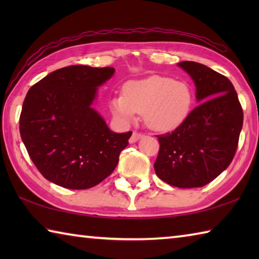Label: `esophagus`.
Masks as SVG:
<instances>
[{"label":"esophagus","instance_id":"1","mask_svg":"<svg viewBox=\"0 0 259 259\" xmlns=\"http://www.w3.org/2000/svg\"><path fill=\"white\" fill-rule=\"evenodd\" d=\"M143 137V135L142 134H139V133H133V135H131V137H130V139H129V143L130 144H134V143H136V142H138V140Z\"/></svg>","mask_w":259,"mask_h":259}]
</instances>
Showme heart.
<instances>
[{
    "mask_svg": "<svg viewBox=\"0 0 259 259\" xmlns=\"http://www.w3.org/2000/svg\"><path fill=\"white\" fill-rule=\"evenodd\" d=\"M116 119L129 123L136 113H142L148 128L169 133L181 126L193 107V90L187 82L171 77L151 75L126 82L123 95L109 103Z\"/></svg>",
    "mask_w": 259,
    "mask_h": 259,
    "instance_id": "1",
    "label": "heart"
}]
</instances>
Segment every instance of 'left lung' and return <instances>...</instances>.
Returning <instances> with one entry per match:
<instances>
[{
	"label": "left lung",
	"mask_w": 259,
	"mask_h": 259,
	"mask_svg": "<svg viewBox=\"0 0 259 259\" xmlns=\"http://www.w3.org/2000/svg\"><path fill=\"white\" fill-rule=\"evenodd\" d=\"M194 81L199 105L171 134L157 136L156 176L179 188L207 185L230 165L238 148L243 112L232 82L195 61H182Z\"/></svg>",
	"instance_id": "1"
}]
</instances>
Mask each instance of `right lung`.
Segmentation results:
<instances>
[{
	"label": "right lung",
	"instance_id": "1",
	"mask_svg": "<svg viewBox=\"0 0 259 259\" xmlns=\"http://www.w3.org/2000/svg\"><path fill=\"white\" fill-rule=\"evenodd\" d=\"M113 67L74 65L48 74L28 90L19 130L30 160L48 181L87 190L115 169L133 133L116 134L93 107Z\"/></svg>",
	"mask_w": 259,
	"mask_h": 259
}]
</instances>
